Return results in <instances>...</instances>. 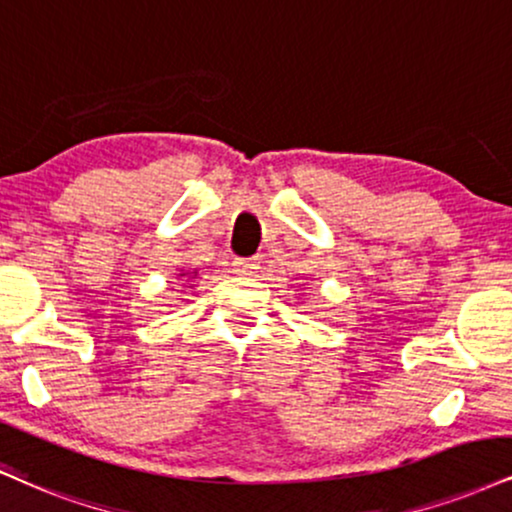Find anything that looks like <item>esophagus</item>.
Instances as JSON below:
<instances>
[{"mask_svg":"<svg viewBox=\"0 0 512 512\" xmlns=\"http://www.w3.org/2000/svg\"><path fill=\"white\" fill-rule=\"evenodd\" d=\"M257 269H260V264H257L255 260H236V262H233V272L240 274V276L257 274Z\"/></svg>","mask_w":512,"mask_h":512,"instance_id":"obj_1","label":"esophagus"}]
</instances>
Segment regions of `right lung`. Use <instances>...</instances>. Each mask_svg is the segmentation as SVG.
<instances>
[{
	"mask_svg": "<svg viewBox=\"0 0 512 512\" xmlns=\"http://www.w3.org/2000/svg\"><path fill=\"white\" fill-rule=\"evenodd\" d=\"M197 276V269H193V272H183L181 269V274H178V279H188V281H193ZM190 286H193V283H190Z\"/></svg>",
	"mask_w": 512,
	"mask_h": 512,
	"instance_id": "obj_1",
	"label": "right lung"
}]
</instances>
